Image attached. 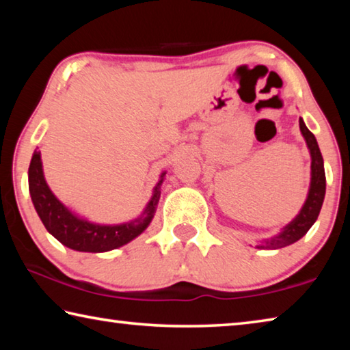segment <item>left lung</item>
Wrapping results in <instances>:
<instances>
[{
    "mask_svg": "<svg viewBox=\"0 0 350 350\" xmlns=\"http://www.w3.org/2000/svg\"><path fill=\"white\" fill-rule=\"evenodd\" d=\"M299 129L303 137L306 139V144L309 146L310 157H312V177H310V188L307 199L303 205V208L298 213L292 222L287 224L286 227L281 230L280 234L275 238L264 241L258 248H282L287 247L293 242L299 241L303 236L309 232L315 221L318 219L319 211H321L324 194H325V173H324V162L321 151H319L318 142L309 129H307L303 118H299Z\"/></svg>",
    "mask_w": 350,
    "mask_h": 350,
    "instance_id": "8db88e82",
    "label": "left lung"
}]
</instances>
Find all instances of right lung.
I'll list each match as a JSON object with an SVG mask.
<instances>
[{"label":"right lung","mask_w":350,"mask_h":350,"mask_svg":"<svg viewBox=\"0 0 350 350\" xmlns=\"http://www.w3.org/2000/svg\"><path fill=\"white\" fill-rule=\"evenodd\" d=\"M163 176L165 173H162L161 180L154 188L152 198L144 213L131 222L118 225L94 224L68 210L47 187L43 165H41V152L37 150L29 165V193H31L33 206L41 222L55 239L77 252L102 253L125 245L145 232L152 221L159 199H161Z\"/></svg>","instance_id":"add662e5"}]
</instances>
